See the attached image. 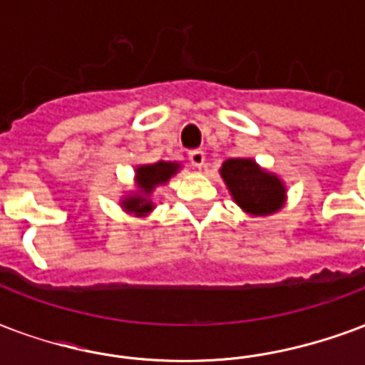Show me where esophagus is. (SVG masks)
I'll return each mask as SVG.
<instances>
[{
  "mask_svg": "<svg viewBox=\"0 0 365 365\" xmlns=\"http://www.w3.org/2000/svg\"><path fill=\"white\" fill-rule=\"evenodd\" d=\"M189 163L193 164L195 168H202L205 166V153L201 149H195L189 153Z\"/></svg>",
  "mask_w": 365,
  "mask_h": 365,
  "instance_id": "obj_1",
  "label": "esophagus"
}]
</instances>
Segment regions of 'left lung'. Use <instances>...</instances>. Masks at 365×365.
I'll return each mask as SVG.
<instances>
[{
  "instance_id": "obj_1",
  "label": "left lung",
  "mask_w": 365,
  "mask_h": 365,
  "mask_svg": "<svg viewBox=\"0 0 365 365\" xmlns=\"http://www.w3.org/2000/svg\"><path fill=\"white\" fill-rule=\"evenodd\" d=\"M220 176L235 205L252 218L272 216L285 207V182L262 168L255 158H227L220 168Z\"/></svg>"
}]
</instances>
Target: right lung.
Returning a JSON list of instances; mask_svg holds the SVG:
<instances>
[{"instance_id":"add662e5","label":"right lung","mask_w":365,"mask_h":365,"mask_svg":"<svg viewBox=\"0 0 365 365\" xmlns=\"http://www.w3.org/2000/svg\"><path fill=\"white\" fill-rule=\"evenodd\" d=\"M182 170L180 163L158 160L153 164H139L133 170V189L120 197V208L128 214L135 216H149L155 210L153 193L160 185H166L178 172Z\"/></svg>"}]
</instances>
